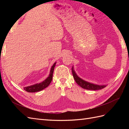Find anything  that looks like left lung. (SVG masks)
Wrapping results in <instances>:
<instances>
[{"instance_id":"8db88e82","label":"left lung","mask_w":129,"mask_h":129,"mask_svg":"<svg viewBox=\"0 0 129 129\" xmlns=\"http://www.w3.org/2000/svg\"><path fill=\"white\" fill-rule=\"evenodd\" d=\"M72 73L73 77L74 78L76 83H77L79 86H81L82 88L87 89V90H96L102 89L106 87L105 85H95L91 83H88V82L82 80L79 76L76 74L75 72L72 68Z\"/></svg>"}]
</instances>
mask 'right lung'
<instances>
[{"label":"right lung","instance_id":"1","mask_svg":"<svg viewBox=\"0 0 129 129\" xmlns=\"http://www.w3.org/2000/svg\"><path fill=\"white\" fill-rule=\"evenodd\" d=\"M55 64H56V62L54 63L53 66H52L50 70V74H49L48 78H46V80L43 81L42 83H40L39 84H37L25 87L24 88V89L26 91L28 92H35L41 91V90H42L46 88V87H48L51 82L52 79H53V72H54L55 66Z\"/></svg>","mask_w":129,"mask_h":129}]
</instances>
